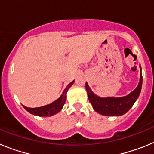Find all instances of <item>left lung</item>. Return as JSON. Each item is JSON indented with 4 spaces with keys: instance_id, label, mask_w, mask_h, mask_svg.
<instances>
[{
    "instance_id": "left-lung-1",
    "label": "left lung",
    "mask_w": 154,
    "mask_h": 154,
    "mask_svg": "<svg viewBox=\"0 0 154 154\" xmlns=\"http://www.w3.org/2000/svg\"><path fill=\"white\" fill-rule=\"evenodd\" d=\"M142 83L143 77L142 74H140V82L135 90H133L128 96L119 98L99 97L91 91L87 83H85V89L88 93L89 102L92 104L95 111L103 116H113L123 115L133 106L137 98L140 96L141 88H142Z\"/></svg>"
}]
</instances>
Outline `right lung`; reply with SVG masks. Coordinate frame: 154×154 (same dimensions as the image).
Here are the masks:
<instances>
[{"mask_svg": "<svg viewBox=\"0 0 154 154\" xmlns=\"http://www.w3.org/2000/svg\"><path fill=\"white\" fill-rule=\"evenodd\" d=\"M73 83H74V81L69 83L68 86L65 88V90H64L62 96L58 98L57 100H55V102L51 103V104L46 105V106L42 107H38V108H28V107L24 106H23L30 113L33 114V115L39 116H42V117L51 116L55 115V114L58 113L62 109V107H63L64 104L65 103V100H66V94H67L68 90H69V89L72 86Z\"/></svg>", "mask_w": 154, "mask_h": 154, "instance_id": "obj_1", "label": "right lung"}]
</instances>
